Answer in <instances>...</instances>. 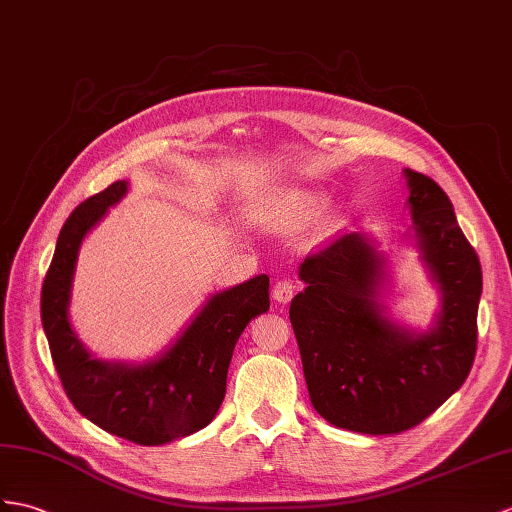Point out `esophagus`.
<instances>
[{
	"instance_id": "1",
	"label": "esophagus",
	"mask_w": 512,
	"mask_h": 512,
	"mask_svg": "<svg viewBox=\"0 0 512 512\" xmlns=\"http://www.w3.org/2000/svg\"><path fill=\"white\" fill-rule=\"evenodd\" d=\"M293 295H295V282L293 280L282 278V280H278L276 284H273L271 297L276 299L278 304H289L291 299H293Z\"/></svg>"
}]
</instances>
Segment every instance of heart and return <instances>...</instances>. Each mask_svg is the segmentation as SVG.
<instances>
[{"instance_id": "obj_1", "label": "heart", "mask_w": 512, "mask_h": 512, "mask_svg": "<svg viewBox=\"0 0 512 512\" xmlns=\"http://www.w3.org/2000/svg\"><path fill=\"white\" fill-rule=\"evenodd\" d=\"M326 193L319 189H308V186H295V189H282L269 195L263 204L256 208V219L263 228L273 232H295L304 228L308 221L317 217L319 210L326 206ZM339 219L334 215L323 217L319 230L330 234Z\"/></svg>"}]
</instances>
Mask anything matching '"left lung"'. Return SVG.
Wrapping results in <instances>:
<instances>
[{"label": "left lung", "mask_w": 512, "mask_h": 512, "mask_svg": "<svg viewBox=\"0 0 512 512\" xmlns=\"http://www.w3.org/2000/svg\"><path fill=\"white\" fill-rule=\"evenodd\" d=\"M413 239L441 293L428 330L395 323L382 304L386 256L352 232L299 265L306 289L291 302L310 402L336 428L397 434L432 415L467 380L478 341L482 269L450 197L404 169Z\"/></svg>", "instance_id": "obj_1"}]
</instances>
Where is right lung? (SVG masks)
I'll use <instances>...</instances> for the list:
<instances>
[{"label": "right lung", "mask_w": 512, "mask_h": 512, "mask_svg": "<svg viewBox=\"0 0 512 512\" xmlns=\"http://www.w3.org/2000/svg\"><path fill=\"white\" fill-rule=\"evenodd\" d=\"M128 180L82 202L62 226L41 291V321L71 404L102 430L139 445H165L206 428L226 397L234 345L269 310L265 273L206 299L176 341L145 363L93 356L69 321L84 236L121 202Z\"/></svg>", "instance_id": "right-lung-1"}]
</instances>
